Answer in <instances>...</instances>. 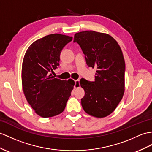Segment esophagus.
Listing matches in <instances>:
<instances>
[{
	"mask_svg": "<svg viewBox=\"0 0 152 152\" xmlns=\"http://www.w3.org/2000/svg\"><path fill=\"white\" fill-rule=\"evenodd\" d=\"M75 85H74V88H79L80 86V80H75Z\"/></svg>",
	"mask_w": 152,
	"mask_h": 152,
	"instance_id": "34e87169",
	"label": "esophagus"
}]
</instances>
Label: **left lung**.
Here are the masks:
<instances>
[{"label": "left lung", "mask_w": 152, "mask_h": 152, "mask_svg": "<svg viewBox=\"0 0 152 152\" xmlns=\"http://www.w3.org/2000/svg\"><path fill=\"white\" fill-rule=\"evenodd\" d=\"M75 42L88 66L97 69L95 82L80 80L85 91L83 108L93 117H105L115 110L124 93L125 62L121 47L112 36L91 30L75 33Z\"/></svg>", "instance_id": "left-lung-1"}]
</instances>
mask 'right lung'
<instances>
[{"instance_id":"right-lung-1","label":"right lung","mask_w":152,"mask_h":152,"mask_svg":"<svg viewBox=\"0 0 152 152\" xmlns=\"http://www.w3.org/2000/svg\"><path fill=\"white\" fill-rule=\"evenodd\" d=\"M72 37L55 33L33 42L22 65V84L28 102L41 117H51L65 109L75 85L69 79L55 78L51 72L59 65L60 54Z\"/></svg>"}]
</instances>
